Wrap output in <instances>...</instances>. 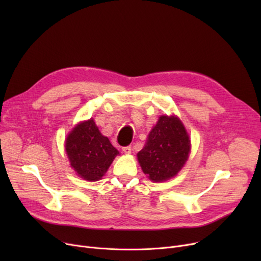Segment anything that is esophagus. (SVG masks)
Returning a JSON list of instances; mask_svg holds the SVG:
<instances>
[{
	"mask_svg": "<svg viewBox=\"0 0 261 261\" xmlns=\"http://www.w3.org/2000/svg\"><path fill=\"white\" fill-rule=\"evenodd\" d=\"M132 150V147L131 146H126V147H122V151L125 153H130Z\"/></svg>",
	"mask_w": 261,
	"mask_h": 261,
	"instance_id": "obj_1",
	"label": "esophagus"
}]
</instances>
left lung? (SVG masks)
I'll use <instances>...</instances> for the list:
<instances>
[{
    "mask_svg": "<svg viewBox=\"0 0 261 261\" xmlns=\"http://www.w3.org/2000/svg\"><path fill=\"white\" fill-rule=\"evenodd\" d=\"M190 141L179 118L163 115L138 153L144 173L154 182L166 181L179 172L188 159Z\"/></svg>",
    "mask_w": 261,
    "mask_h": 261,
    "instance_id": "8db88e82",
    "label": "left lung"
}]
</instances>
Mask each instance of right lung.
I'll list each match as a JSON object with an SVG mask.
<instances>
[{
    "label": "right lung",
    "mask_w": 261,
    "mask_h": 261,
    "mask_svg": "<svg viewBox=\"0 0 261 261\" xmlns=\"http://www.w3.org/2000/svg\"><path fill=\"white\" fill-rule=\"evenodd\" d=\"M65 151L77 174L88 181L100 180L118 154L92 118L79 123L68 134Z\"/></svg>",
    "instance_id": "add662e5"
}]
</instances>
